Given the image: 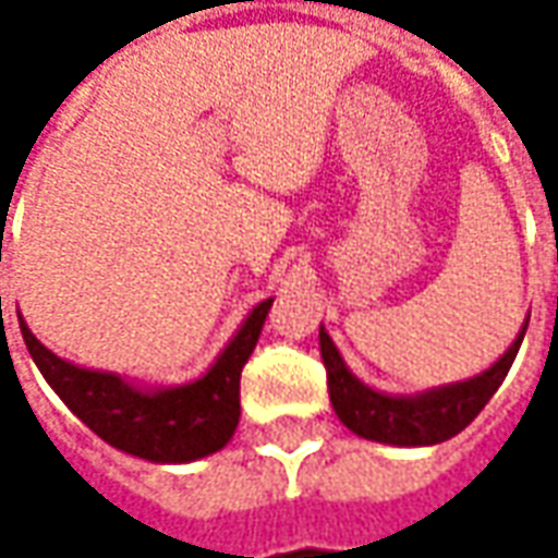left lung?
<instances>
[{"instance_id":"8db88e82","label":"left lung","mask_w":558,"mask_h":558,"mask_svg":"<svg viewBox=\"0 0 558 558\" xmlns=\"http://www.w3.org/2000/svg\"><path fill=\"white\" fill-rule=\"evenodd\" d=\"M525 329L527 319L522 332L509 344V351L484 373L450 381V385H438L428 391H416V395H385V391L369 388L366 381H360L348 369L329 332L319 326V354L329 373V400L338 418L360 438L391 444V447H432L440 440H450L482 413L490 397L497 395V388L504 385L506 373L522 348Z\"/></svg>"}]
</instances>
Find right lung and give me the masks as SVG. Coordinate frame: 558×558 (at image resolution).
Segmentation results:
<instances>
[{"mask_svg":"<svg viewBox=\"0 0 558 558\" xmlns=\"http://www.w3.org/2000/svg\"><path fill=\"white\" fill-rule=\"evenodd\" d=\"M2 304V301H0ZM272 298L247 313L207 373L185 385H136L118 373L86 369L52 354L21 319L36 369L83 425L130 457L161 465L195 462L223 450L242 416L239 381Z\"/></svg>","mask_w":558,"mask_h":558,"instance_id":"right-lung-1","label":"right lung"}]
</instances>
